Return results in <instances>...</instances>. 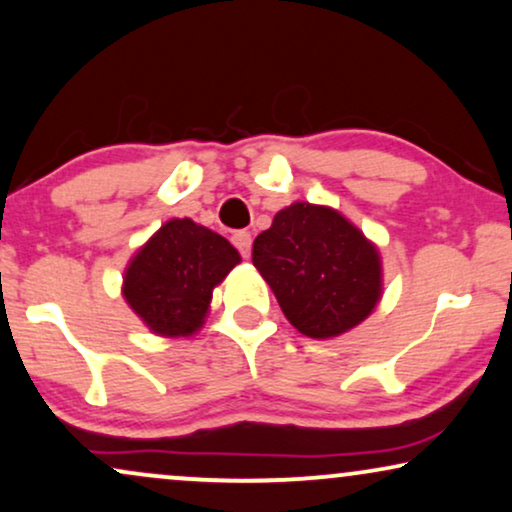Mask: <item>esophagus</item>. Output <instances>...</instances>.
<instances>
[{
	"label": "esophagus",
	"mask_w": 512,
	"mask_h": 512,
	"mask_svg": "<svg viewBox=\"0 0 512 512\" xmlns=\"http://www.w3.org/2000/svg\"><path fill=\"white\" fill-rule=\"evenodd\" d=\"M233 244L244 258H249V254H251V235L247 233V230H237V233H233Z\"/></svg>",
	"instance_id": "1"
}]
</instances>
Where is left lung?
<instances>
[{
    "mask_svg": "<svg viewBox=\"0 0 512 512\" xmlns=\"http://www.w3.org/2000/svg\"><path fill=\"white\" fill-rule=\"evenodd\" d=\"M251 261L307 338L359 326L382 296L380 251L331 207L293 202L254 240Z\"/></svg>",
    "mask_w": 512,
    "mask_h": 512,
    "instance_id": "8db88e82",
    "label": "left lung"
}]
</instances>
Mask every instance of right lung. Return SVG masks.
<instances>
[{"label": "right lung", "instance_id": "1", "mask_svg": "<svg viewBox=\"0 0 512 512\" xmlns=\"http://www.w3.org/2000/svg\"><path fill=\"white\" fill-rule=\"evenodd\" d=\"M242 258L226 237L172 219L132 256L123 296L153 333L186 338L205 324L212 291Z\"/></svg>", "mask_w": 512, "mask_h": 512}]
</instances>
